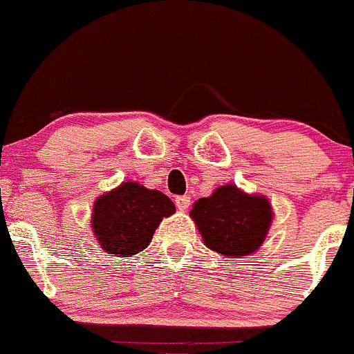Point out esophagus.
I'll return each mask as SVG.
<instances>
[{"instance_id":"esophagus-1","label":"esophagus","mask_w":354,"mask_h":354,"mask_svg":"<svg viewBox=\"0 0 354 354\" xmlns=\"http://www.w3.org/2000/svg\"><path fill=\"white\" fill-rule=\"evenodd\" d=\"M189 204H191V198H189V196H177V198H176V206L180 211L187 209Z\"/></svg>"}]
</instances>
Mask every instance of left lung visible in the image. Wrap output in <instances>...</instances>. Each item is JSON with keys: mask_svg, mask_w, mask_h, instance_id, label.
<instances>
[{"mask_svg": "<svg viewBox=\"0 0 354 354\" xmlns=\"http://www.w3.org/2000/svg\"><path fill=\"white\" fill-rule=\"evenodd\" d=\"M191 218L207 249L233 259L249 256L262 245L272 209L266 196L247 194L227 184L192 204Z\"/></svg>", "mask_w": 354, "mask_h": 354, "instance_id": "8db88e82", "label": "left lung"}]
</instances>
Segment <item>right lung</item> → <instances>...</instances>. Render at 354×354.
<instances>
[{"label":"right lung","instance_id":"add662e5","mask_svg":"<svg viewBox=\"0 0 354 354\" xmlns=\"http://www.w3.org/2000/svg\"><path fill=\"white\" fill-rule=\"evenodd\" d=\"M176 213L169 196L138 182H122L93 204L92 228L109 254L129 257L147 249L163 218Z\"/></svg>","mask_w":354,"mask_h":354}]
</instances>
